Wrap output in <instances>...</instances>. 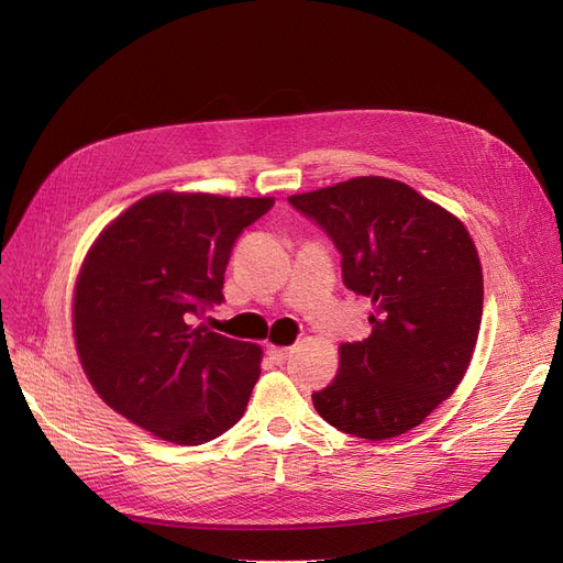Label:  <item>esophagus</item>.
Masks as SVG:
<instances>
[{"label": "esophagus", "instance_id": "1", "mask_svg": "<svg viewBox=\"0 0 563 563\" xmlns=\"http://www.w3.org/2000/svg\"><path fill=\"white\" fill-rule=\"evenodd\" d=\"M289 353H291V349H287V346H269V356L278 365H283L289 358Z\"/></svg>", "mask_w": 563, "mask_h": 563}]
</instances>
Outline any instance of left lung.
<instances>
[{"label": "left lung", "mask_w": 563, "mask_h": 563, "mask_svg": "<svg viewBox=\"0 0 563 563\" xmlns=\"http://www.w3.org/2000/svg\"><path fill=\"white\" fill-rule=\"evenodd\" d=\"M342 253L344 285L367 297L372 333L340 346L331 386L312 395L335 429L386 440L427 420L463 380L475 353L484 276L465 225L388 177L287 198Z\"/></svg>", "instance_id": "left-lung-1"}]
</instances>
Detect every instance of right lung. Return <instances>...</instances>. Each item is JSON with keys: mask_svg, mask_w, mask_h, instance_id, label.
Returning a JSON list of instances; mask_svg holds the SVG:
<instances>
[{"mask_svg": "<svg viewBox=\"0 0 563 563\" xmlns=\"http://www.w3.org/2000/svg\"><path fill=\"white\" fill-rule=\"evenodd\" d=\"M274 198L159 191L113 219L75 285L77 356L96 393L132 424L202 445L244 416L262 349L196 319L223 301L236 236Z\"/></svg>", "mask_w": 563, "mask_h": 563, "instance_id": "obj_1", "label": "right lung"}]
</instances>
